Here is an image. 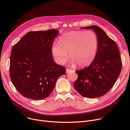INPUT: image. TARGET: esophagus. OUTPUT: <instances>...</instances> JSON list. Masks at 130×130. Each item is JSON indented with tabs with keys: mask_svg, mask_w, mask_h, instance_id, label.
<instances>
[{
	"mask_svg": "<svg viewBox=\"0 0 130 130\" xmlns=\"http://www.w3.org/2000/svg\"><path fill=\"white\" fill-rule=\"evenodd\" d=\"M75 70L74 69H70L69 68H67L66 69V72L67 73H68V72H75Z\"/></svg>",
	"mask_w": 130,
	"mask_h": 130,
	"instance_id": "esophagus-1",
	"label": "esophagus"
}]
</instances>
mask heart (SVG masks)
I'll list each match as a JSON object with an SVG mask.
<instances>
[{
  "label": "heart",
  "instance_id": "b5f03b06",
  "mask_svg": "<svg viewBox=\"0 0 130 130\" xmlns=\"http://www.w3.org/2000/svg\"><path fill=\"white\" fill-rule=\"evenodd\" d=\"M99 46L97 34L92 31H72L62 35L59 44L54 43L51 51L59 64L71 60L80 67L90 65L96 58Z\"/></svg>",
  "mask_w": 130,
  "mask_h": 130
}]
</instances>
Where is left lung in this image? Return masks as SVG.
I'll return each instance as SVG.
<instances>
[{
    "mask_svg": "<svg viewBox=\"0 0 130 130\" xmlns=\"http://www.w3.org/2000/svg\"><path fill=\"white\" fill-rule=\"evenodd\" d=\"M92 29L98 38L99 46L95 59L87 67L76 70L78 79L73 86L82 96L97 98L105 95L118 79L122 68L118 48L112 39L97 26L82 27Z\"/></svg>",
    "mask_w": 130,
    "mask_h": 130,
    "instance_id": "left-lung-1",
    "label": "left lung"
}]
</instances>
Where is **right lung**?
Returning a JSON list of instances; mask_svg holds the SVG:
<instances>
[{
    "mask_svg": "<svg viewBox=\"0 0 130 130\" xmlns=\"http://www.w3.org/2000/svg\"><path fill=\"white\" fill-rule=\"evenodd\" d=\"M59 31H30L16 43L10 57V76L17 90L34 100L46 98L66 68L53 59L52 46Z\"/></svg>",
    "mask_w": 130,
    "mask_h": 130,
    "instance_id": "right-lung-1",
    "label": "right lung"
}]
</instances>
